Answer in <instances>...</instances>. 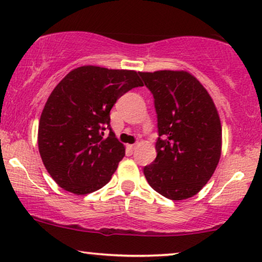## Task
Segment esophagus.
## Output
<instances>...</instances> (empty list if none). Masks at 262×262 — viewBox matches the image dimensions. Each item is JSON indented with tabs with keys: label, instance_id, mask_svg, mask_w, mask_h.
Masks as SVG:
<instances>
[{
	"label": "esophagus",
	"instance_id": "1",
	"mask_svg": "<svg viewBox=\"0 0 262 262\" xmlns=\"http://www.w3.org/2000/svg\"><path fill=\"white\" fill-rule=\"evenodd\" d=\"M127 149H130L131 151H134V150L136 149V144H128L127 145Z\"/></svg>",
	"mask_w": 262,
	"mask_h": 262
}]
</instances>
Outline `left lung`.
Listing matches in <instances>:
<instances>
[{
    "instance_id": "1",
    "label": "left lung",
    "mask_w": 262,
    "mask_h": 262,
    "mask_svg": "<svg viewBox=\"0 0 262 262\" xmlns=\"http://www.w3.org/2000/svg\"><path fill=\"white\" fill-rule=\"evenodd\" d=\"M154 96L157 156L144 167L149 185L171 200L196 194L221 157L222 126L203 84L187 71L138 73Z\"/></svg>"
}]
</instances>
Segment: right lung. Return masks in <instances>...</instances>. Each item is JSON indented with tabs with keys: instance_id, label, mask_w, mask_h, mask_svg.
<instances>
[{
	"instance_id": "obj_1",
	"label": "right lung",
	"mask_w": 262,
	"mask_h": 262,
	"mask_svg": "<svg viewBox=\"0 0 262 262\" xmlns=\"http://www.w3.org/2000/svg\"><path fill=\"white\" fill-rule=\"evenodd\" d=\"M142 85L134 70L94 66L74 69L56 85L40 116L38 146L59 187L80 195L111 180L125 148L111 128L110 112L120 96Z\"/></svg>"
}]
</instances>
